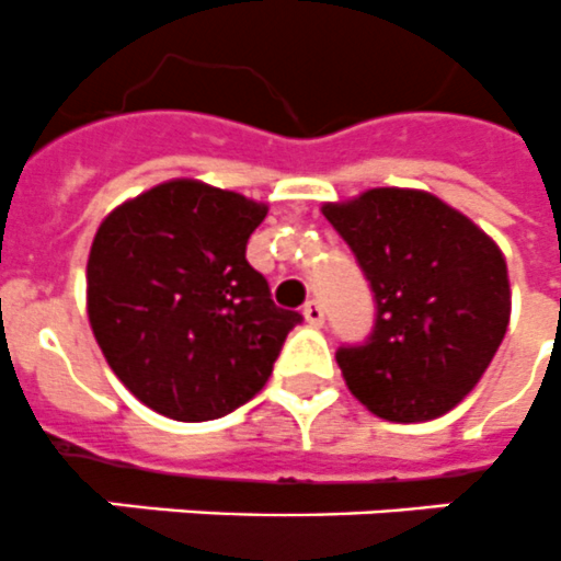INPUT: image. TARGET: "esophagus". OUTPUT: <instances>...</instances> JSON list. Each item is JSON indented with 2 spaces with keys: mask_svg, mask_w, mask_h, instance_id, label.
Instances as JSON below:
<instances>
[{
  "mask_svg": "<svg viewBox=\"0 0 561 561\" xmlns=\"http://www.w3.org/2000/svg\"><path fill=\"white\" fill-rule=\"evenodd\" d=\"M302 313H305V322H308V325H313V328H320L322 322H325V308H322V302H317V299L305 302Z\"/></svg>",
  "mask_w": 561,
  "mask_h": 561,
  "instance_id": "obj_1",
  "label": "esophagus"
}]
</instances>
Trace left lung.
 <instances>
[{"instance_id": "obj_1", "label": "left lung", "mask_w": 561, "mask_h": 561, "mask_svg": "<svg viewBox=\"0 0 561 561\" xmlns=\"http://www.w3.org/2000/svg\"><path fill=\"white\" fill-rule=\"evenodd\" d=\"M322 216L375 294L366 343L336 363L354 398L398 423L446 414L495 357L510 322L502 250L470 218L421 190L380 186Z\"/></svg>"}]
</instances>
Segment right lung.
Instances as JSON below:
<instances>
[{
  "mask_svg": "<svg viewBox=\"0 0 561 561\" xmlns=\"http://www.w3.org/2000/svg\"><path fill=\"white\" fill-rule=\"evenodd\" d=\"M265 216V204L178 178L103 218L85 267L91 331L158 414L216 421L244 407L302 322L244 256Z\"/></svg>",
  "mask_w": 561,
  "mask_h": 561,
  "instance_id": "right-lung-1",
  "label": "right lung"
}]
</instances>
